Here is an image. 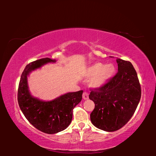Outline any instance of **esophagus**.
I'll return each mask as SVG.
<instances>
[{"mask_svg": "<svg viewBox=\"0 0 156 156\" xmlns=\"http://www.w3.org/2000/svg\"><path fill=\"white\" fill-rule=\"evenodd\" d=\"M83 98L84 100H87L89 98V94L87 92H84L83 94Z\"/></svg>", "mask_w": 156, "mask_h": 156, "instance_id": "34e87169", "label": "esophagus"}]
</instances>
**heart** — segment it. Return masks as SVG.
Segmentation results:
<instances>
[{
  "instance_id": "heart-1",
  "label": "heart",
  "mask_w": 156,
  "mask_h": 156,
  "mask_svg": "<svg viewBox=\"0 0 156 156\" xmlns=\"http://www.w3.org/2000/svg\"><path fill=\"white\" fill-rule=\"evenodd\" d=\"M116 69L113 64L95 62L86 69L84 76L89 80V86L94 89H100L107 84L114 77Z\"/></svg>"
}]
</instances>
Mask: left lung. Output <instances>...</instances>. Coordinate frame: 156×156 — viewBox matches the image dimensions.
<instances>
[{
  "label": "left lung",
  "instance_id": "8db88e82",
  "mask_svg": "<svg viewBox=\"0 0 156 156\" xmlns=\"http://www.w3.org/2000/svg\"><path fill=\"white\" fill-rule=\"evenodd\" d=\"M116 62V75L104 87L91 91L89 96L95 104L90 114L92 124L109 132L117 131L128 122L141 98L140 84L133 66L120 58Z\"/></svg>",
  "mask_w": 156,
  "mask_h": 156
}]
</instances>
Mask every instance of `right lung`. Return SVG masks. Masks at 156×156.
Returning a JSON list of instances; mask_svg holds the SVG:
<instances>
[{"mask_svg": "<svg viewBox=\"0 0 156 156\" xmlns=\"http://www.w3.org/2000/svg\"><path fill=\"white\" fill-rule=\"evenodd\" d=\"M56 62L45 58L27 65L21 75L18 91V105L25 117L34 127L48 134L58 133L68 127L72 120L73 109L81 101L83 93V90L68 92L49 101L31 94L27 80L30 73L44 65Z\"/></svg>", "mask_w": 156, "mask_h": 156, "instance_id": "1", "label": "right lung"}]
</instances>
